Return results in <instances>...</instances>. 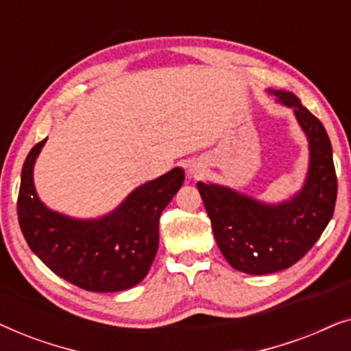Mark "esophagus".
<instances>
[{
  "label": "esophagus",
  "mask_w": 351,
  "mask_h": 351,
  "mask_svg": "<svg viewBox=\"0 0 351 351\" xmlns=\"http://www.w3.org/2000/svg\"><path fill=\"white\" fill-rule=\"evenodd\" d=\"M189 174L190 177H193V179H199V177L204 174V166H201L199 162H193V165L190 166Z\"/></svg>",
  "instance_id": "1"
}]
</instances>
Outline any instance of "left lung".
<instances>
[{"instance_id": "left-lung-1", "label": "left lung", "mask_w": 351, "mask_h": 351, "mask_svg": "<svg viewBox=\"0 0 351 351\" xmlns=\"http://www.w3.org/2000/svg\"><path fill=\"white\" fill-rule=\"evenodd\" d=\"M294 110L308 141L310 161L304 186L281 203H263L225 185L198 182L217 246L234 270L268 275L299 262L332 219L337 177L332 145L318 118L287 90L267 89Z\"/></svg>"}]
</instances>
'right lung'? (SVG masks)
I'll list each match as a JSON object with an SVG mask.
<instances>
[{"instance_id":"add662e5","label":"right lung","mask_w":351,"mask_h":351,"mask_svg":"<svg viewBox=\"0 0 351 351\" xmlns=\"http://www.w3.org/2000/svg\"><path fill=\"white\" fill-rule=\"evenodd\" d=\"M46 141L32 148L22 167L17 215L27 244L49 270L81 289H131L150 270L161 213L184 184V169L137 186L102 217L76 219L49 209L36 193L33 167Z\"/></svg>"}]
</instances>
